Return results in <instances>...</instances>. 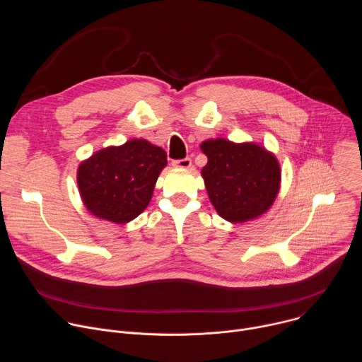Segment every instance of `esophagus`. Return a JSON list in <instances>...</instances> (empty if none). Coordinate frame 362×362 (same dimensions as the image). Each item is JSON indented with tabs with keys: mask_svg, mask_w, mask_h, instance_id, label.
I'll use <instances>...</instances> for the list:
<instances>
[{
	"mask_svg": "<svg viewBox=\"0 0 362 362\" xmlns=\"http://www.w3.org/2000/svg\"><path fill=\"white\" fill-rule=\"evenodd\" d=\"M175 168H179V169H189L192 166V160L189 158H185V159H179V160H175L172 163Z\"/></svg>",
	"mask_w": 362,
	"mask_h": 362,
	"instance_id": "1",
	"label": "esophagus"
}]
</instances>
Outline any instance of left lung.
<instances>
[{
    "mask_svg": "<svg viewBox=\"0 0 362 362\" xmlns=\"http://www.w3.org/2000/svg\"><path fill=\"white\" fill-rule=\"evenodd\" d=\"M208 165L202 169L216 212L239 223L262 215L274 203L281 182L279 165L264 147L225 139L202 143Z\"/></svg>",
    "mask_w": 362,
    "mask_h": 362,
    "instance_id": "left-lung-1",
    "label": "left lung"
}]
</instances>
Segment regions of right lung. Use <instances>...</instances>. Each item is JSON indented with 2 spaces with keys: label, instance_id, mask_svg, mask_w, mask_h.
Segmentation results:
<instances>
[{
  "label": "right lung",
  "instance_id": "right-lung-1",
  "mask_svg": "<svg viewBox=\"0 0 362 362\" xmlns=\"http://www.w3.org/2000/svg\"><path fill=\"white\" fill-rule=\"evenodd\" d=\"M166 165V151L143 139L103 148L78 168L80 194L93 215L126 223L146 209Z\"/></svg>",
  "mask_w": 362,
  "mask_h": 362
}]
</instances>
